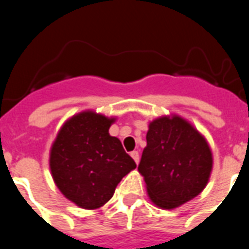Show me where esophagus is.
Listing matches in <instances>:
<instances>
[{
  "label": "esophagus",
  "mask_w": 249,
  "mask_h": 249,
  "mask_svg": "<svg viewBox=\"0 0 249 249\" xmlns=\"http://www.w3.org/2000/svg\"><path fill=\"white\" fill-rule=\"evenodd\" d=\"M131 157L133 158V160H135L136 163L138 164V162H140V153H138L137 151H133V152H131Z\"/></svg>",
  "instance_id": "esophagus-1"
}]
</instances>
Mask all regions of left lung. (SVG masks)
Masks as SVG:
<instances>
[{"label":"left lung","instance_id":"obj_1","mask_svg":"<svg viewBox=\"0 0 249 249\" xmlns=\"http://www.w3.org/2000/svg\"><path fill=\"white\" fill-rule=\"evenodd\" d=\"M147 146L138 164L152 203L173 210L197 197L210 181L211 147L181 116H162L148 124Z\"/></svg>","mask_w":249,"mask_h":249}]
</instances>
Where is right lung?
<instances>
[{"label": "right lung", "mask_w": 249, "mask_h": 249, "mask_svg": "<svg viewBox=\"0 0 249 249\" xmlns=\"http://www.w3.org/2000/svg\"><path fill=\"white\" fill-rule=\"evenodd\" d=\"M116 118L83 111L68 118L50 151V169L66 198L97 210L113 196L121 179L136 168L117 137L109 135Z\"/></svg>", "instance_id": "add662e5"}]
</instances>
